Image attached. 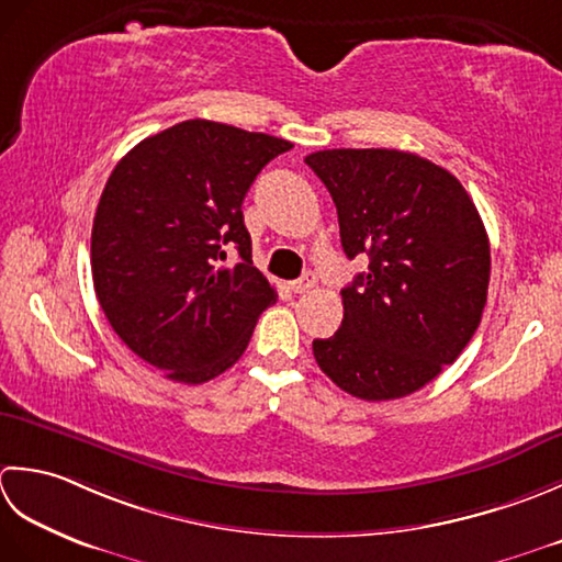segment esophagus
I'll return each mask as SVG.
<instances>
[{"label":"esophagus","mask_w":562,"mask_h":562,"mask_svg":"<svg viewBox=\"0 0 562 562\" xmlns=\"http://www.w3.org/2000/svg\"><path fill=\"white\" fill-rule=\"evenodd\" d=\"M317 283V279H315V273L313 271H307V273H303L301 279H295V281H291V289L295 291V293H307L313 289V285Z\"/></svg>","instance_id":"34e87169"}]
</instances>
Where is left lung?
<instances>
[{
    "mask_svg": "<svg viewBox=\"0 0 562 562\" xmlns=\"http://www.w3.org/2000/svg\"><path fill=\"white\" fill-rule=\"evenodd\" d=\"M339 215L347 257L369 271L341 289L345 319L315 339L319 369L361 400L425 387L475 335L487 303L490 239L451 171L415 153L319 150L305 157Z\"/></svg>",
    "mask_w": 562,
    "mask_h": 562,
    "instance_id": "left-lung-1",
    "label": "left lung"
}]
</instances>
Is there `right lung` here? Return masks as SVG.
Masks as SVG:
<instances>
[{
  "label": "right lung",
  "instance_id": "right-lung-1",
  "mask_svg": "<svg viewBox=\"0 0 562 562\" xmlns=\"http://www.w3.org/2000/svg\"><path fill=\"white\" fill-rule=\"evenodd\" d=\"M289 140L193 119L145 137L101 193L91 227L99 305L131 351L199 385L243 357L277 291L251 267L243 201ZM237 248V266L222 265Z\"/></svg>",
  "mask_w": 562,
  "mask_h": 562
}]
</instances>
